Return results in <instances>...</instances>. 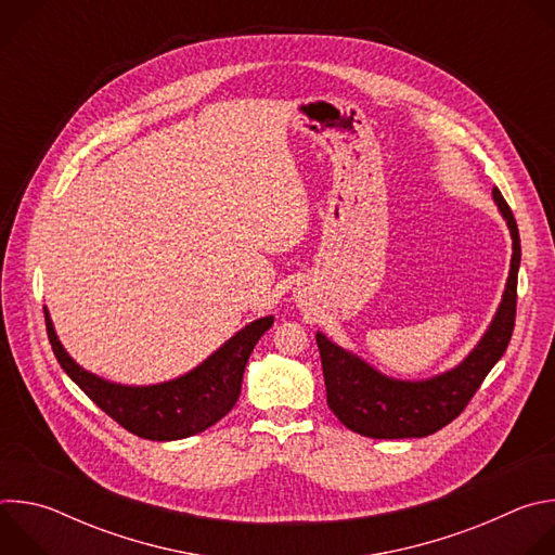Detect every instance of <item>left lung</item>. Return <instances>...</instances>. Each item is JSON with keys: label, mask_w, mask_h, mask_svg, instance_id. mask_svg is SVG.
<instances>
[{"label": "left lung", "mask_w": 555, "mask_h": 555, "mask_svg": "<svg viewBox=\"0 0 555 555\" xmlns=\"http://www.w3.org/2000/svg\"><path fill=\"white\" fill-rule=\"evenodd\" d=\"M492 195L512 232L514 253L509 276L490 330L461 364L430 379H395L334 345L321 332L315 334L323 362L327 404L349 430L371 439L428 437L463 413L486 375L503 358L516 321L520 236L512 208L503 199L501 191L494 189Z\"/></svg>", "instance_id": "obj_1"}]
</instances>
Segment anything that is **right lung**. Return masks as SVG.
I'll return each instance as SVG.
<instances>
[{
	"instance_id": "obj_1",
	"label": "right lung",
	"mask_w": 555,
	"mask_h": 555,
	"mask_svg": "<svg viewBox=\"0 0 555 555\" xmlns=\"http://www.w3.org/2000/svg\"><path fill=\"white\" fill-rule=\"evenodd\" d=\"M43 313L52 351L72 382L125 430L151 441L197 435L228 415L240 400L244 371L255 345L274 323L272 315H266L246 325L182 377L151 386H125L78 366L59 343L48 309Z\"/></svg>"
}]
</instances>
